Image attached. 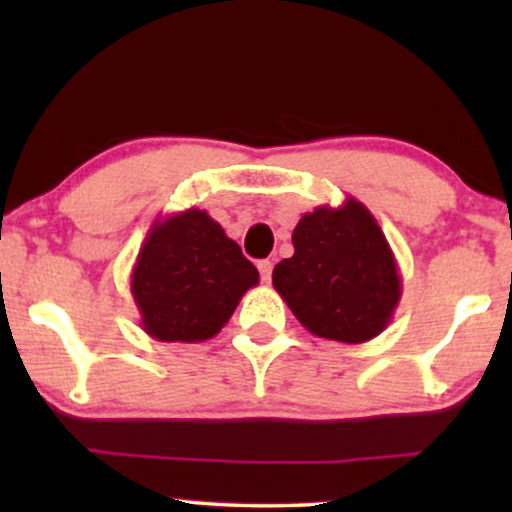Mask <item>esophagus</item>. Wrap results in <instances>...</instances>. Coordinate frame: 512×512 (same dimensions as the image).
<instances>
[{
  "label": "esophagus",
  "instance_id": "34e87169",
  "mask_svg": "<svg viewBox=\"0 0 512 512\" xmlns=\"http://www.w3.org/2000/svg\"><path fill=\"white\" fill-rule=\"evenodd\" d=\"M258 272H261L263 282H270V277H272V261H258Z\"/></svg>",
  "mask_w": 512,
  "mask_h": 512
}]
</instances>
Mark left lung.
<instances>
[{"label": "left lung", "instance_id": "8db88e82", "mask_svg": "<svg viewBox=\"0 0 512 512\" xmlns=\"http://www.w3.org/2000/svg\"><path fill=\"white\" fill-rule=\"evenodd\" d=\"M293 256L272 270L289 310L317 338L373 340L389 326L403 282L380 223L356 198L321 205L293 228Z\"/></svg>", "mask_w": 512, "mask_h": 512}]
</instances>
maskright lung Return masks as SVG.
Listing matches in <instances>:
<instances>
[{
	"label": "right lung",
	"mask_w": 512,
	"mask_h": 512,
	"mask_svg": "<svg viewBox=\"0 0 512 512\" xmlns=\"http://www.w3.org/2000/svg\"><path fill=\"white\" fill-rule=\"evenodd\" d=\"M256 284L240 244L195 207L153 223L130 277L142 328L160 342L214 338Z\"/></svg>",
	"instance_id": "right-lung-1"
}]
</instances>
